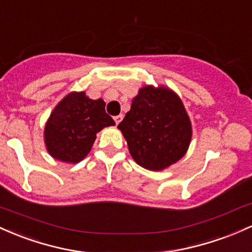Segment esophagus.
<instances>
[{
    "label": "esophagus",
    "instance_id": "1",
    "mask_svg": "<svg viewBox=\"0 0 252 252\" xmlns=\"http://www.w3.org/2000/svg\"><path fill=\"white\" fill-rule=\"evenodd\" d=\"M123 118H124V115H123V114H120V115H117V117H114L115 124H117V125H119V124H120V121L123 120Z\"/></svg>",
    "mask_w": 252,
    "mask_h": 252
}]
</instances>
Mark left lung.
Returning <instances> with one entry per match:
<instances>
[{"instance_id":"obj_1","label":"left lung","mask_w":252,"mask_h":252,"mask_svg":"<svg viewBox=\"0 0 252 252\" xmlns=\"http://www.w3.org/2000/svg\"><path fill=\"white\" fill-rule=\"evenodd\" d=\"M118 127L135 162L155 171L182 158L191 138L190 120L182 101L164 87L141 88Z\"/></svg>"}]
</instances>
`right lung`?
<instances>
[{
  "label": "right lung",
  "mask_w": 252,
  "mask_h": 252,
  "mask_svg": "<svg viewBox=\"0 0 252 252\" xmlns=\"http://www.w3.org/2000/svg\"><path fill=\"white\" fill-rule=\"evenodd\" d=\"M104 107L103 100H92L84 92L65 96L45 126V144L51 156L62 162H81L89 154L96 133L115 125Z\"/></svg>",
  "instance_id": "obj_1"
}]
</instances>
